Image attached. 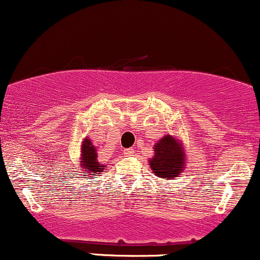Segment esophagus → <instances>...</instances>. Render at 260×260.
Masks as SVG:
<instances>
[{"mask_svg": "<svg viewBox=\"0 0 260 260\" xmlns=\"http://www.w3.org/2000/svg\"><path fill=\"white\" fill-rule=\"evenodd\" d=\"M133 149H124L123 150V154L124 155H127V156H129V155H132L133 154Z\"/></svg>", "mask_w": 260, "mask_h": 260, "instance_id": "1", "label": "esophagus"}]
</instances>
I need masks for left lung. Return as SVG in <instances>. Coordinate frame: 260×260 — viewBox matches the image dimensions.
<instances>
[{"mask_svg":"<svg viewBox=\"0 0 260 260\" xmlns=\"http://www.w3.org/2000/svg\"><path fill=\"white\" fill-rule=\"evenodd\" d=\"M149 165L155 175L165 180L180 175L182 170L186 169L180 143L171 136H165L160 139L154 147V156Z\"/></svg>","mask_w":260,"mask_h":260,"instance_id":"8db88e82","label":"left lung"}]
</instances>
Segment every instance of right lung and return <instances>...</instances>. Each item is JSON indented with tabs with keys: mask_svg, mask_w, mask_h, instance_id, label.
I'll list each match as a JSON object with an SVG mask.
<instances>
[{
	"mask_svg": "<svg viewBox=\"0 0 260 260\" xmlns=\"http://www.w3.org/2000/svg\"><path fill=\"white\" fill-rule=\"evenodd\" d=\"M82 165L80 168L85 170L84 174L88 175L89 172H94V174H100L103 172L104 166L100 165L98 161V153L96 149L91 144L89 139H84L82 145Z\"/></svg>",
	"mask_w": 260,
	"mask_h": 260,
	"instance_id": "obj_1",
	"label": "right lung"
}]
</instances>
